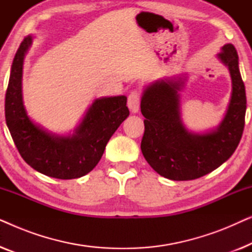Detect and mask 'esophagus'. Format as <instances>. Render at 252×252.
Masks as SVG:
<instances>
[{
  "instance_id": "obj_1",
  "label": "esophagus",
  "mask_w": 252,
  "mask_h": 252,
  "mask_svg": "<svg viewBox=\"0 0 252 252\" xmlns=\"http://www.w3.org/2000/svg\"><path fill=\"white\" fill-rule=\"evenodd\" d=\"M140 103H141L140 92H137V91L130 92L128 95V99H127V105H128L130 111H132L133 113L139 112Z\"/></svg>"
}]
</instances>
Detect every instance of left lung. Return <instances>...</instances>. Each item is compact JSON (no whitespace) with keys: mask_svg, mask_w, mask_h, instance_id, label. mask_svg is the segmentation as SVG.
<instances>
[{"mask_svg":"<svg viewBox=\"0 0 252 252\" xmlns=\"http://www.w3.org/2000/svg\"><path fill=\"white\" fill-rule=\"evenodd\" d=\"M217 56L229 70L232 96L222 122L211 132H189L182 123L179 91L185 79L158 80L144 89L141 112L146 119L141 150L161 177L174 181L201 178L225 163L239 146L247 110L239 56L232 43L225 44Z\"/></svg>","mask_w":252,"mask_h":252,"instance_id":"obj_1","label":"left lung"}]
</instances>
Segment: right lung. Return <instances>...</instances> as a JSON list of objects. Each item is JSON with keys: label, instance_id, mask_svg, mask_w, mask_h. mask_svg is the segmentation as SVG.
<instances>
[{"label": "right lung", "instance_id": "right-lung-1", "mask_svg": "<svg viewBox=\"0 0 252 252\" xmlns=\"http://www.w3.org/2000/svg\"><path fill=\"white\" fill-rule=\"evenodd\" d=\"M32 41L26 36L13 58L5 93L6 126L20 156L35 171L63 180L84 177L97 165L110 137L128 117L127 97L95 99L72 135L43 129L30 118L23 102V64Z\"/></svg>", "mask_w": 252, "mask_h": 252}]
</instances>
